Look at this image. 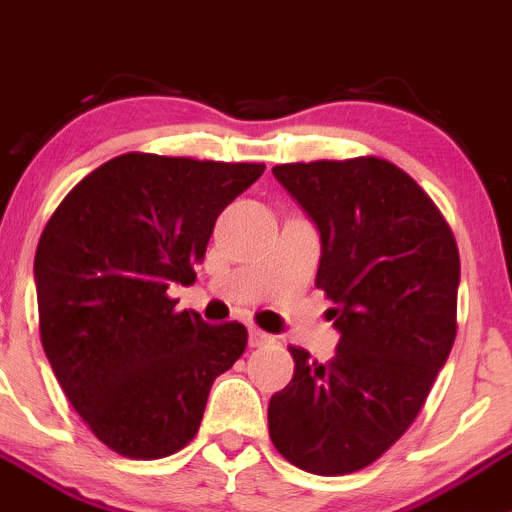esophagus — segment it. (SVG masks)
<instances>
[{"instance_id":"esophagus-1","label":"esophagus","mask_w":512,"mask_h":512,"mask_svg":"<svg viewBox=\"0 0 512 512\" xmlns=\"http://www.w3.org/2000/svg\"><path fill=\"white\" fill-rule=\"evenodd\" d=\"M275 342V337L267 335V332L257 330V327H252L250 330V345L252 347H265V345H272Z\"/></svg>"}]
</instances>
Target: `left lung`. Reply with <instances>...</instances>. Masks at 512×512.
I'll list each match as a JSON object with an SVG mask.
<instances>
[{
    "mask_svg": "<svg viewBox=\"0 0 512 512\" xmlns=\"http://www.w3.org/2000/svg\"><path fill=\"white\" fill-rule=\"evenodd\" d=\"M320 230L315 287L340 330L327 362L290 347L270 398L277 453L315 475L375 463L413 425L458 335L460 255L423 187L380 157L272 167Z\"/></svg>",
    "mask_w": 512,
    "mask_h": 512,
    "instance_id": "obj_1",
    "label": "left lung"
}]
</instances>
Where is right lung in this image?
<instances>
[{
  "label": "right lung",
  "instance_id": "add662e5",
  "mask_svg": "<svg viewBox=\"0 0 512 512\" xmlns=\"http://www.w3.org/2000/svg\"><path fill=\"white\" fill-rule=\"evenodd\" d=\"M265 172L127 152L72 187L37 255L39 337L64 395L109 450L167 458L197 435L212 382L247 347L240 322L177 312L220 212Z\"/></svg>",
  "mask_w": 512,
  "mask_h": 512
}]
</instances>
